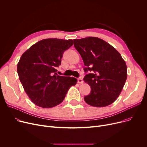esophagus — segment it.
Returning a JSON list of instances; mask_svg holds the SVG:
<instances>
[{"instance_id": "34e87169", "label": "esophagus", "mask_w": 147, "mask_h": 147, "mask_svg": "<svg viewBox=\"0 0 147 147\" xmlns=\"http://www.w3.org/2000/svg\"><path fill=\"white\" fill-rule=\"evenodd\" d=\"M78 83H79V84H82V83H83V80H82V79L79 78V79H78Z\"/></svg>"}]
</instances>
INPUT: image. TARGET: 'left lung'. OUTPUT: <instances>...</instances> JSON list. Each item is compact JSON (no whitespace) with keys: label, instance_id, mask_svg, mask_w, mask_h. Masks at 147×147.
<instances>
[{"label":"left lung","instance_id":"left-lung-1","mask_svg":"<svg viewBox=\"0 0 147 147\" xmlns=\"http://www.w3.org/2000/svg\"><path fill=\"white\" fill-rule=\"evenodd\" d=\"M74 46L81 55L89 73L84 80L91 88L85 102L104 107L113 103L120 95L127 79V66L120 53L110 44L96 37L74 39Z\"/></svg>","mask_w":147,"mask_h":147}]
</instances>
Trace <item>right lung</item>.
I'll use <instances>...</instances> for the list:
<instances>
[{
  "label": "right lung",
  "instance_id": "right-lung-1",
  "mask_svg": "<svg viewBox=\"0 0 147 147\" xmlns=\"http://www.w3.org/2000/svg\"><path fill=\"white\" fill-rule=\"evenodd\" d=\"M73 44L71 39L46 38L32 45L21 55L17 64L19 79L35 105L52 108L63 101L68 90L77 84L73 77L58 76L64 52Z\"/></svg>",
  "mask_w": 147,
  "mask_h": 147
}]
</instances>
